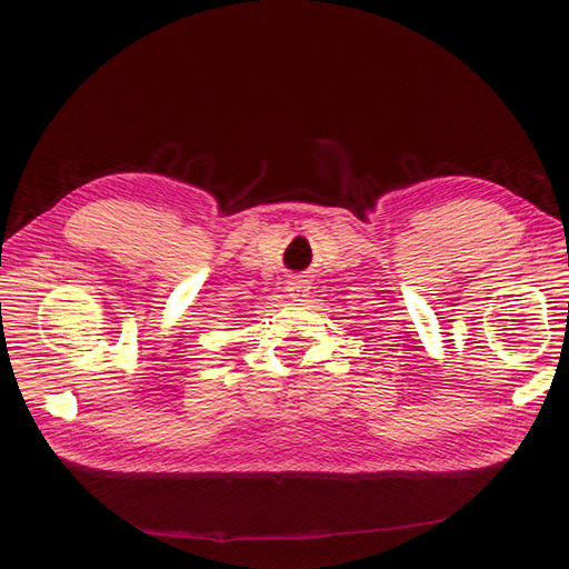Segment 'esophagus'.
<instances>
[{
    "instance_id": "1",
    "label": "esophagus",
    "mask_w": 569,
    "mask_h": 569,
    "mask_svg": "<svg viewBox=\"0 0 569 569\" xmlns=\"http://www.w3.org/2000/svg\"><path fill=\"white\" fill-rule=\"evenodd\" d=\"M287 291H289V297H291V299H303V297H306V291H308V284H306V280L297 278V280H291V282H289Z\"/></svg>"
}]
</instances>
